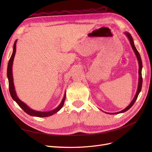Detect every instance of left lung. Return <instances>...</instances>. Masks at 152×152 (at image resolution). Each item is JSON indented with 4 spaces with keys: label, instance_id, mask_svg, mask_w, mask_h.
I'll return each mask as SVG.
<instances>
[{
    "label": "left lung",
    "instance_id": "left-lung-1",
    "mask_svg": "<svg viewBox=\"0 0 152 152\" xmlns=\"http://www.w3.org/2000/svg\"><path fill=\"white\" fill-rule=\"evenodd\" d=\"M126 35L127 36V37L129 38V41H130V43H131V45L132 46V49L134 50V51L136 55V57L137 58V60H138V63H139V82H138V87H137V92H136V94L134 96V98L133 99V100L132 101V102L130 103V104L127 107H126L125 109L122 110V111L119 112H117V113H108L109 114H118V113H123V112H125L126 111H127V110L129 109H130L132 107V105L134 104L135 102L136 99L137 98V96H138L140 91L141 90V87H142V74H141V70H142V61H141V56H140V54L139 53V52L137 51V50L136 49L135 45L134 44V42H133V39H132V37L131 35L129 34V33H126Z\"/></svg>",
    "mask_w": 152,
    "mask_h": 152
}]
</instances>
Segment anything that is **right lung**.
Segmentation results:
<instances>
[{
  "instance_id": "right-lung-1",
  "label": "right lung",
  "mask_w": 152,
  "mask_h": 152,
  "mask_svg": "<svg viewBox=\"0 0 152 152\" xmlns=\"http://www.w3.org/2000/svg\"><path fill=\"white\" fill-rule=\"evenodd\" d=\"M16 41H15V44H14V46H13V52L11 55V56L10 59V61H9L8 63V66H7V78H8V80H9V89H10V92L12 98L15 101V102L17 103V104L20 106V107L23 110V111L26 112V113H28L31 116H35V117H48L50 115H52L58 112L59 110H60L64 104V102H65V98H66V95L65 94L64 96V98L62 100V102L61 104H59L58 107L52 111L48 112H38V111H35V110H32L28 106H27L25 103L23 102H22L18 98V96L16 95V93L15 90V86H14V83H13V78H12V62L14 60V58H15V55L16 53Z\"/></svg>"
}]
</instances>
